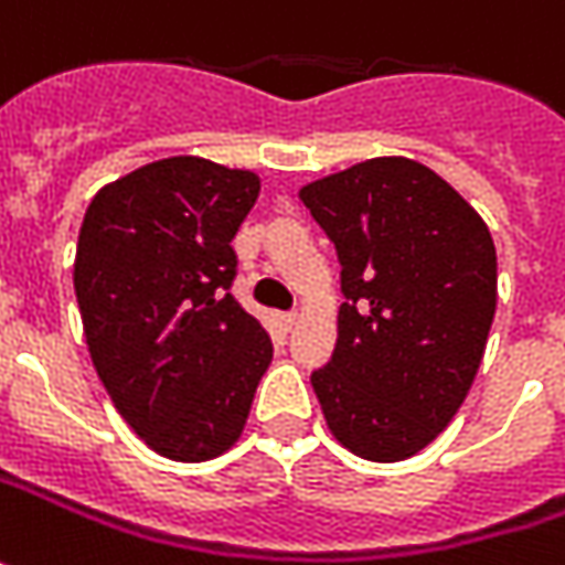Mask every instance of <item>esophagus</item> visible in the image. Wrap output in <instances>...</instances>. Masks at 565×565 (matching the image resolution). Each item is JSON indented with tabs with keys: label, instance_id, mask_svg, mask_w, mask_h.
<instances>
[{
	"label": "esophagus",
	"instance_id": "esophagus-1",
	"mask_svg": "<svg viewBox=\"0 0 565 565\" xmlns=\"http://www.w3.org/2000/svg\"><path fill=\"white\" fill-rule=\"evenodd\" d=\"M297 319H300V316H297V312H284V316H281L284 331H290V328H294V324H297Z\"/></svg>",
	"mask_w": 565,
	"mask_h": 565
}]
</instances>
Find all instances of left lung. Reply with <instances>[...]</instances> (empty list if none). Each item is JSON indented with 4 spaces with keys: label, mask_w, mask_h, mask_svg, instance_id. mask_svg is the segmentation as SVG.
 Wrapping results in <instances>:
<instances>
[{
    "label": "left lung",
    "mask_w": 565,
    "mask_h": 565,
    "mask_svg": "<svg viewBox=\"0 0 565 565\" xmlns=\"http://www.w3.org/2000/svg\"><path fill=\"white\" fill-rule=\"evenodd\" d=\"M341 259L338 343L312 372L331 435L399 462L457 416L497 309L484 218L428 166L381 156L300 190Z\"/></svg>",
    "instance_id": "left-lung-1"
}]
</instances>
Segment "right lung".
<instances>
[{
  "label": "right lung",
  "mask_w": 565,
  "mask_h": 565,
  "mask_svg": "<svg viewBox=\"0 0 565 565\" xmlns=\"http://www.w3.org/2000/svg\"><path fill=\"white\" fill-rule=\"evenodd\" d=\"M259 186L256 171L171 156L103 186L81 224L89 360L127 425L178 462L237 444L271 362L265 328L227 294Z\"/></svg>",
  "instance_id": "right-lung-1"
}]
</instances>
